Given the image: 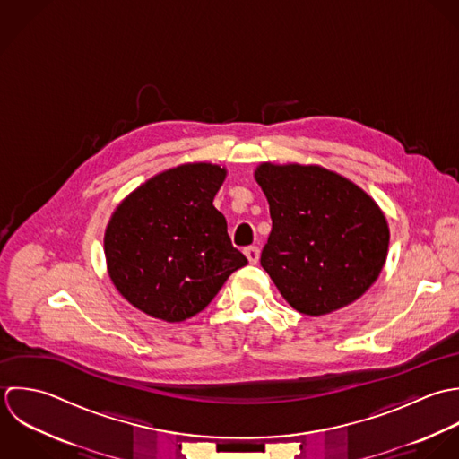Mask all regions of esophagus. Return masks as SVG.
Returning a JSON list of instances; mask_svg holds the SVG:
<instances>
[{"label":"esophagus","instance_id":"1","mask_svg":"<svg viewBox=\"0 0 459 459\" xmlns=\"http://www.w3.org/2000/svg\"><path fill=\"white\" fill-rule=\"evenodd\" d=\"M245 255L250 264H257L259 257H261V250L257 247H248V248H245Z\"/></svg>","mask_w":459,"mask_h":459}]
</instances>
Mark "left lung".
Here are the masks:
<instances>
[{"instance_id": "left-lung-1", "label": "left lung", "mask_w": 459, "mask_h": 459, "mask_svg": "<svg viewBox=\"0 0 459 459\" xmlns=\"http://www.w3.org/2000/svg\"><path fill=\"white\" fill-rule=\"evenodd\" d=\"M254 178L273 221L261 266L283 299L314 317L357 301L381 273L390 243L374 198L321 165L261 163Z\"/></svg>"}]
</instances>
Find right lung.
<instances>
[{"mask_svg":"<svg viewBox=\"0 0 459 459\" xmlns=\"http://www.w3.org/2000/svg\"><path fill=\"white\" fill-rule=\"evenodd\" d=\"M227 169L186 163L131 191L104 232L106 268L117 290L151 317L181 323L247 266L212 205Z\"/></svg>","mask_w":459,"mask_h":459,"instance_id":"add662e5","label":"right lung"}]
</instances>
